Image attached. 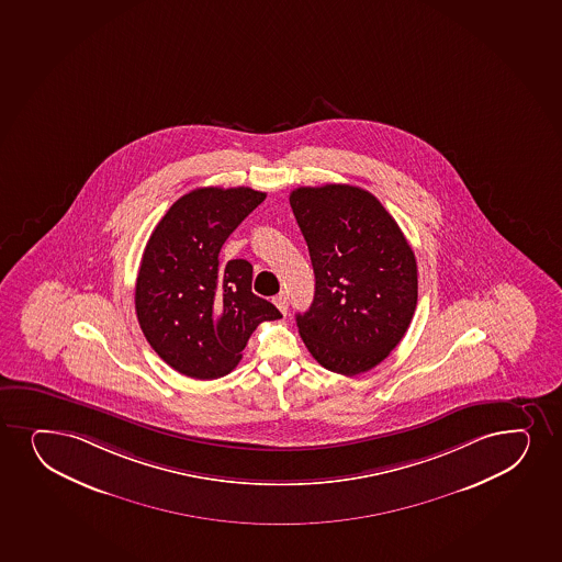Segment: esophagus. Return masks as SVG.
<instances>
[{
	"instance_id": "esophagus-1",
	"label": "esophagus",
	"mask_w": 562,
	"mask_h": 562,
	"mask_svg": "<svg viewBox=\"0 0 562 562\" xmlns=\"http://www.w3.org/2000/svg\"><path fill=\"white\" fill-rule=\"evenodd\" d=\"M273 304L278 305V310L281 311L283 315H286V311H289V297H286L284 292H281V294L273 297Z\"/></svg>"
}]
</instances>
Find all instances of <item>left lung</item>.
Listing matches in <instances>:
<instances>
[{"mask_svg": "<svg viewBox=\"0 0 562 562\" xmlns=\"http://www.w3.org/2000/svg\"><path fill=\"white\" fill-rule=\"evenodd\" d=\"M291 207L310 249L315 297L296 324L323 368L355 376L400 345L418 302L407 238L366 189L297 188Z\"/></svg>", "mask_w": 562, "mask_h": 562, "instance_id": "left-lung-1", "label": "left lung"}]
</instances>
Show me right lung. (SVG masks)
<instances>
[{"mask_svg":"<svg viewBox=\"0 0 562 562\" xmlns=\"http://www.w3.org/2000/svg\"><path fill=\"white\" fill-rule=\"evenodd\" d=\"M251 188H201L170 206L144 249L135 310L151 349L178 373L213 381L231 373L258 324L281 318L252 294V266L220 262L226 238L265 201Z\"/></svg>","mask_w":562,"mask_h":562,"instance_id":"obj_1","label":"right lung"}]
</instances>
